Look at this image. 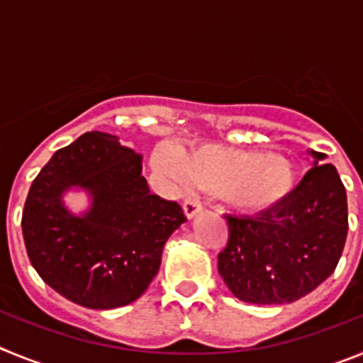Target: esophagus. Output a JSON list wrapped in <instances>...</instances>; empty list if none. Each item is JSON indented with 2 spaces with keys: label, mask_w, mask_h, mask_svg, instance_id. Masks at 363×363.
<instances>
[{
  "label": "esophagus",
  "mask_w": 363,
  "mask_h": 363,
  "mask_svg": "<svg viewBox=\"0 0 363 363\" xmlns=\"http://www.w3.org/2000/svg\"><path fill=\"white\" fill-rule=\"evenodd\" d=\"M200 211H201V203L198 200H192V198H187V200L184 201V213H185V216L189 218V220L196 216V214L200 213Z\"/></svg>",
  "instance_id": "obj_1"
}]
</instances>
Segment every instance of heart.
<instances>
[{"label":"heart","instance_id":"b5f03b06","mask_svg":"<svg viewBox=\"0 0 363 363\" xmlns=\"http://www.w3.org/2000/svg\"><path fill=\"white\" fill-rule=\"evenodd\" d=\"M160 171L179 184H196L234 211L258 214L291 196L298 182L294 163L280 154L242 150L223 145H200L179 154L162 147L154 156Z\"/></svg>","mask_w":363,"mask_h":363}]
</instances>
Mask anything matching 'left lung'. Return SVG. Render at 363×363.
Here are the masks:
<instances>
[{
	"label": "left lung",
	"mask_w": 363,
	"mask_h": 363,
	"mask_svg": "<svg viewBox=\"0 0 363 363\" xmlns=\"http://www.w3.org/2000/svg\"><path fill=\"white\" fill-rule=\"evenodd\" d=\"M313 169L291 196L256 216H227L229 242L218 272L238 300L280 306L300 300L331 277L347 238V194L325 154L309 150Z\"/></svg>",
	"instance_id": "left-lung-1"
}]
</instances>
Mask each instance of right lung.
I'll return each mask as SVG.
<instances>
[{
    "label": "right lung",
    "mask_w": 363,
    "mask_h": 363,
    "mask_svg": "<svg viewBox=\"0 0 363 363\" xmlns=\"http://www.w3.org/2000/svg\"><path fill=\"white\" fill-rule=\"evenodd\" d=\"M70 190L89 196L86 211L66 207ZM184 221L176 201L150 194L140 154L92 130L56 150L32 182L21 229L45 284L78 306L105 311L145 293L165 242Z\"/></svg>",
    "instance_id": "add662e5"
}]
</instances>
